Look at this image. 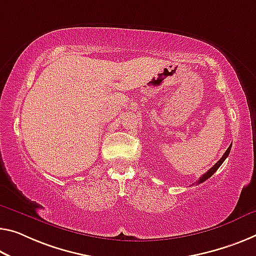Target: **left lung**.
Wrapping results in <instances>:
<instances>
[{
	"label": "left lung",
	"mask_w": 256,
	"mask_h": 256,
	"mask_svg": "<svg viewBox=\"0 0 256 256\" xmlns=\"http://www.w3.org/2000/svg\"><path fill=\"white\" fill-rule=\"evenodd\" d=\"M231 145H232V144H231ZM231 145H230V146H229V148H228V150L226 151V153H224V154H223V156H222V158H221V159H220V160L218 161V162H216V164H214V166H213V167H212V168L210 169V170H208V172H205V174H204V175L202 176V178H199V180H196V183H198V184H200V183L205 182V180H208V178H210V176H212V175H213V174H214V172H215L216 170H218V169L220 168V166H221V164H223V161H224V160H226V159L228 158V156H229V153H230V150H231Z\"/></svg>",
	"instance_id": "1"
}]
</instances>
